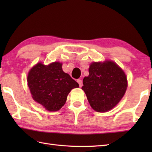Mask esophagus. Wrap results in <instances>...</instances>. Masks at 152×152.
<instances>
[{"label": "esophagus", "mask_w": 152, "mask_h": 152, "mask_svg": "<svg viewBox=\"0 0 152 152\" xmlns=\"http://www.w3.org/2000/svg\"><path fill=\"white\" fill-rule=\"evenodd\" d=\"M77 82H78V83H79V86L80 87V88H81V87L82 86V80H80V79H78V80H77Z\"/></svg>", "instance_id": "obj_1"}]
</instances>
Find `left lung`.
I'll list each match as a JSON object with an SVG mask.
<instances>
[{
	"label": "left lung",
	"instance_id": "left-lung-1",
	"mask_svg": "<svg viewBox=\"0 0 152 152\" xmlns=\"http://www.w3.org/2000/svg\"><path fill=\"white\" fill-rule=\"evenodd\" d=\"M84 91L92 108L104 112L112 109L124 96L127 87L124 71L113 61L93 63L89 76L83 80Z\"/></svg>",
	"mask_w": 152,
	"mask_h": 152
}]
</instances>
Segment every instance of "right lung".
Wrapping results in <instances>:
<instances>
[{
  "label": "right lung",
  "mask_w": 152,
  "mask_h": 152,
  "mask_svg": "<svg viewBox=\"0 0 152 152\" xmlns=\"http://www.w3.org/2000/svg\"><path fill=\"white\" fill-rule=\"evenodd\" d=\"M27 82L34 101L52 112L62 108L71 89L79 87L69 74L63 72L59 62L48 66L37 64L28 72Z\"/></svg>",
  "instance_id": "right-lung-1"
}]
</instances>
